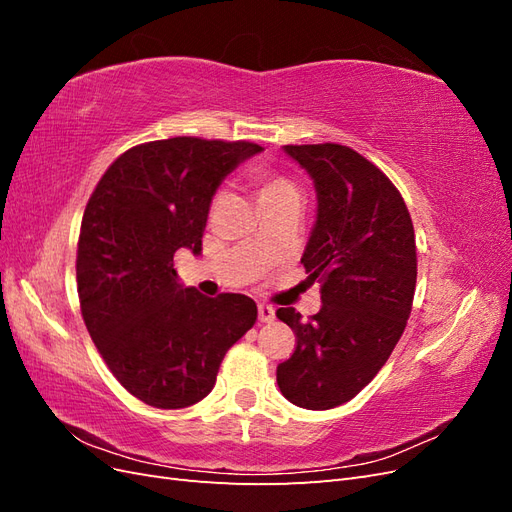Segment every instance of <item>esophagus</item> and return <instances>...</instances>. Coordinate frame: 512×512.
<instances>
[{
  "instance_id": "obj_1",
  "label": "esophagus",
  "mask_w": 512,
  "mask_h": 512,
  "mask_svg": "<svg viewBox=\"0 0 512 512\" xmlns=\"http://www.w3.org/2000/svg\"><path fill=\"white\" fill-rule=\"evenodd\" d=\"M258 320L260 322H273L275 320V309L271 305L260 303L258 305Z\"/></svg>"
}]
</instances>
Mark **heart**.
<instances>
[{
    "mask_svg": "<svg viewBox=\"0 0 512 512\" xmlns=\"http://www.w3.org/2000/svg\"><path fill=\"white\" fill-rule=\"evenodd\" d=\"M258 179V194L267 196V194H282V192H297L292 181H288L286 177H280L275 173H267V170H260L256 175Z\"/></svg>",
    "mask_w": 512,
    "mask_h": 512,
    "instance_id": "1",
    "label": "heart"
}]
</instances>
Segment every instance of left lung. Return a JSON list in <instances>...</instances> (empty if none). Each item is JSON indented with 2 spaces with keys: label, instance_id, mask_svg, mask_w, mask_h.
Returning a JSON list of instances; mask_svg holds the SVG:
<instances>
[{
  "label": "left lung",
  "instance_id": "left-lung-1",
  "mask_svg": "<svg viewBox=\"0 0 512 512\" xmlns=\"http://www.w3.org/2000/svg\"><path fill=\"white\" fill-rule=\"evenodd\" d=\"M314 179L318 218L303 252L320 282V312L307 322L294 307L277 318L297 344L277 365V386L294 406L329 410L376 378L404 333L416 288L410 211L393 181L346 145H286Z\"/></svg>",
  "mask_w": 512,
  "mask_h": 512
}]
</instances>
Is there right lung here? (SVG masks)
Returning a JSON list of instances; mask_svg holds the SVG:
<instances>
[{"mask_svg":"<svg viewBox=\"0 0 512 512\" xmlns=\"http://www.w3.org/2000/svg\"><path fill=\"white\" fill-rule=\"evenodd\" d=\"M258 151L198 136L143 143L89 196L76 247L81 314L111 374L147 406L177 410L207 397L228 348L254 327L250 297L183 288L173 256L200 252L215 190Z\"/></svg>","mask_w":512,"mask_h":512,"instance_id":"1","label":"right lung"}]
</instances>
